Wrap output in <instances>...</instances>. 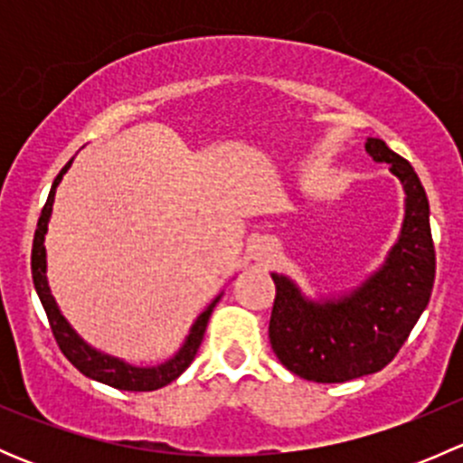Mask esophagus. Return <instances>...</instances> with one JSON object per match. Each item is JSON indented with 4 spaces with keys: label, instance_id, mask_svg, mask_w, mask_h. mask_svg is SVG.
Listing matches in <instances>:
<instances>
[{
    "label": "esophagus",
    "instance_id": "esophagus-1",
    "mask_svg": "<svg viewBox=\"0 0 463 463\" xmlns=\"http://www.w3.org/2000/svg\"><path fill=\"white\" fill-rule=\"evenodd\" d=\"M269 258H270V249H260V253L255 255V260H260V261H264Z\"/></svg>",
    "mask_w": 463,
    "mask_h": 463
}]
</instances>
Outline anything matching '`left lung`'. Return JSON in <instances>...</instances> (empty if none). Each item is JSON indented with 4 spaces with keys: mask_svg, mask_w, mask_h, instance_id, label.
<instances>
[{
    "mask_svg": "<svg viewBox=\"0 0 463 463\" xmlns=\"http://www.w3.org/2000/svg\"><path fill=\"white\" fill-rule=\"evenodd\" d=\"M365 149L390 165L405 190L401 235L381 269L349 293L322 300L307 298L287 275L270 273V347L288 372L307 381L345 383L381 372L430 302L437 261L426 190L414 167L385 141L367 138Z\"/></svg>",
    "mask_w": 463,
    "mask_h": 463,
    "instance_id": "1",
    "label": "left lung"
}]
</instances>
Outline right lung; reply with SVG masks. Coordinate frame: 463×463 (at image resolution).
Masks as SVG:
<instances>
[{"instance_id": "add662e5", "label": "right lung", "mask_w": 463, "mask_h": 463, "mask_svg": "<svg viewBox=\"0 0 463 463\" xmlns=\"http://www.w3.org/2000/svg\"><path fill=\"white\" fill-rule=\"evenodd\" d=\"M71 161L60 170V175L55 176L53 185H51L49 199H46L44 208H42L40 222H37L35 237H33V253H31V273H33V284H35V291L40 296L42 307L46 311V318H49L51 331L55 335V343L62 349L64 356L69 358L76 370H80L82 374L93 378L98 383H105V385L116 387V390H128V392H152L158 387H165L167 383H172L175 378H179L185 370L190 367V363L197 356V349L202 345L205 326H208L210 314H213L214 305L219 302L217 296L208 307L199 314V318L194 320V325L190 326V334L185 338V343L181 345L179 352L170 358V361L161 363V365L154 367H137L129 365V363L120 361V358L109 356V354H102L98 349H93L91 345H87L80 335L73 331V326L69 325L67 318L62 316V311L58 309V302L51 296L49 279H46V249H44V235L49 231V219L51 210H53V199H55V188L62 181L64 172L69 170Z\"/></svg>"}]
</instances>
